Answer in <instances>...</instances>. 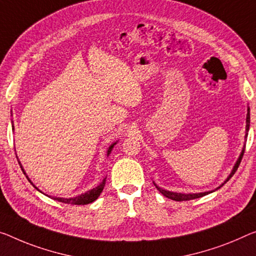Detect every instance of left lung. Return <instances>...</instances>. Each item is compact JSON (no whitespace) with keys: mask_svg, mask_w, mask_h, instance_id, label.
Masks as SVG:
<instances>
[{"mask_svg":"<svg viewBox=\"0 0 256 256\" xmlns=\"http://www.w3.org/2000/svg\"><path fill=\"white\" fill-rule=\"evenodd\" d=\"M247 111H248V112H247V118H246V137H247V135H248V129H250V108L247 110ZM244 152H245V146H244L242 151V153H240V156H239V159L237 160V162H236L234 167V169H232V172H231V174L229 175V178H228L226 180H224V183L222 184L221 186H223L224 184H226V183L228 182V180H229L231 178H232V176L234 175V172H237L239 164H240V161H242V159ZM154 186H156V184H154ZM221 186H218V188H220ZM156 188H158V190L160 191V194H162L164 196H167V198H169V199L175 200V202H186V200H192V199L200 198V196H206V194H212V192H214V191H208V192H202V194H176V192L166 191V190H164V188H161L156 186Z\"/></svg>","mask_w":256,"mask_h":256,"instance_id":"obj_1","label":"left lung"}]
</instances>
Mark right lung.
Here are the masks:
<instances>
[{"label": "right lung", "mask_w": 256, "mask_h": 256, "mask_svg": "<svg viewBox=\"0 0 256 256\" xmlns=\"http://www.w3.org/2000/svg\"><path fill=\"white\" fill-rule=\"evenodd\" d=\"M114 145H116V143L112 144L111 146L108 148V156L110 154V153H111L112 148H113V146H114ZM22 172H24V169H22ZM28 180H30V178H28ZM105 182H106V178L103 180V182H102L100 186H96V188H94L92 190L86 192V194H84L76 196V198H70V199H66V198H54V200H58V202H65V204H70V205H87V204L95 202V200L98 198V196H100L102 191H103V188L105 186ZM35 188H38L35 186Z\"/></svg>", "instance_id": "add662e5"}]
</instances>
